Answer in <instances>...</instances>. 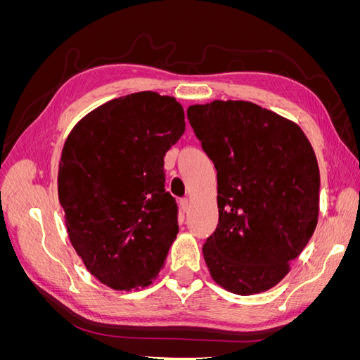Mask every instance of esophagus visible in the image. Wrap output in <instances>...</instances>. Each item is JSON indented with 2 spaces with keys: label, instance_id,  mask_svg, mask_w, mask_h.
Masks as SVG:
<instances>
[{
  "label": "esophagus",
  "instance_id": "esophagus-1",
  "mask_svg": "<svg viewBox=\"0 0 360 360\" xmlns=\"http://www.w3.org/2000/svg\"><path fill=\"white\" fill-rule=\"evenodd\" d=\"M180 207H181V210H183L184 213H188V212H189V207H191L189 200H188V198H181V200H180Z\"/></svg>",
  "mask_w": 360,
  "mask_h": 360
}]
</instances>
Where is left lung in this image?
Segmentation results:
<instances>
[{
	"mask_svg": "<svg viewBox=\"0 0 360 360\" xmlns=\"http://www.w3.org/2000/svg\"><path fill=\"white\" fill-rule=\"evenodd\" d=\"M188 120L217 172L219 221L202 246L217 284L275 287L314 234L320 171L302 129L243 101L193 105Z\"/></svg>",
	"mask_w": 360,
	"mask_h": 360,
	"instance_id": "8db88e82",
	"label": "left lung"
}]
</instances>
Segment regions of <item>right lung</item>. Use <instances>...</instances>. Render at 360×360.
Here are the masks:
<instances>
[{
  "mask_svg": "<svg viewBox=\"0 0 360 360\" xmlns=\"http://www.w3.org/2000/svg\"><path fill=\"white\" fill-rule=\"evenodd\" d=\"M183 134L181 105L141 91L99 106L68 136L60 204L75 250L105 285L146 287L163 267L179 233L163 158Z\"/></svg>",
  "mask_w": 360,
  "mask_h": 360,
  "instance_id": "1",
  "label": "right lung"
}]
</instances>
